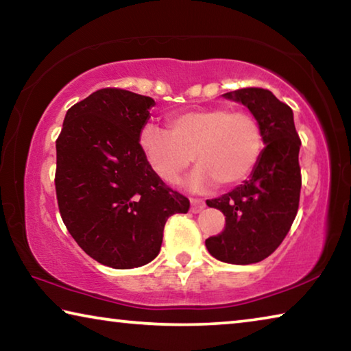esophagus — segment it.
<instances>
[{
    "instance_id": "1",
    "label": "esophagus",
    "mask_w": 351,
    "mask_h": 351,
    "mask_svg": "<svg viewBox=\"0 0 351 351\" xmlns=\"http://www.w3.org/2000/svg\"><path fill=\"white\" fill-rule=\"evenodd\" d=\"M190 204H192V207H190V210H192L193 213H198V212H201L206 207L204 201L199 199V198H190Z\"/></svg>"
}]
</instances>
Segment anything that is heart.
<instances>
[{"label": "heart", "mask_w": 351, "mask_h": 351, "mask_svg": "<svg viewBox=\"0 0 351 351\" xmlns=\"http://www.w3.org/2000/svg\"><path fill=\"white\" fill-rule=\"evenodd\" d=\"M169 130L147 123L139 144L152 170L171 182L192 162L193 187L235 186L252 173L263 152L258 119L246 110L226 105L197 106L167 116Z\"/></svg>", "instance_id": "1"}]
</instances>
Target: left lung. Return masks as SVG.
I'll use <instances>...</instances> for the list:
<instances>
[{"mask_svg":"<svg viewBox=\"0 0 351 351\" xmlns=\"http://www.w3.org/2000/svg\"><path fill=\"white\" fill-rule=\"evenodd\" d=\"M224 97L239 100L258 119L266 147L249 180L206 201L226 217L223 232L209 237L206 247L224 263L251 265L269 257L293 226L300 201L302 142L293 110L269 90L241 88Z\"/></svg>","mask_w":351,"mask_h":351,"instance_id":"1","label":"left lung"}]
</instances>
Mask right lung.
Segmentation results:
<instances>
[{"instance_id": "right-lung-1", "label": "right lung", "mask_w": 351, "mask_h": 351, "mask_svg": "<svg viewBox=\"0 0 351 351\" xmlns=\"http://www.w3.org/2000/svg\"><path fill=\"white\" fill-rule=\"evenodd\" d=\"M154 100L102 88L71 106L56 141V193L64 226L83 251L114 269L159 254L169 217L189 198L148 165L139 133Z\"/></svg>"}]
</instances>
